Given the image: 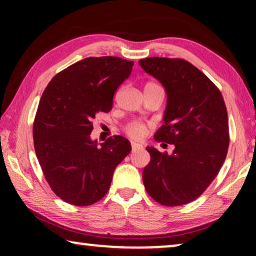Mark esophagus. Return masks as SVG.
Segmentation results:
<instances>
[{
  "label": "esophagus",
  "mask_w": 256,
  "mask_h": 256,
  "mask_svg": "<svg viewBox=\"0 0 256 256\" xmlns=\"http://www.w3.org/2000/svg\"><path fill=\"white\" fill-rule=\"evenodd\" d=\"M143 146L141 144V143H135V142H132V152H136V150H140L142 149Z\"/></svg>",
  "instance_id": "1"
}]
</instances>
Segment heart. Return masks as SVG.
<instances>
[{
    "label": "heart",
    "instance_id": "obj_1",
    "mask_svg": "<svg viewBox=\"0 0 256 256\" xmlns=\"http://www.w3.org/2000/svg\"><path fill=\"white\" fill-rule=\"evenodd\" d=\"M149 85H158V84L155 82H146V86H149ZM146 124H143L142 122L140 121H132L127 126V127H126V132H127L130 138H136V140L142 138L146 134Z\"/></svg>",
    "mask_w": 256,
    "mask_h": 256
}]
</instances>
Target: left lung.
Returning a JSON list of instances; mask_svg holds the SVG:
<instances>
[{
	"instance_id": "1",
	"label": "left lung",
	"mask_w": 256,
	"mask_h": 256,
	"mask_svg": "<svg viewBox=\"0 0 256 256\" xmlns=\"http://www.w3.org/2000/svg\"><path fill=\"white\" fill-rule=\"evenodd\" d=\"M138 62L166 90L163 124L155 140L174 146L170 155L146 146L150 162L143 169V184L160 205L188 204L208 188L226 158L225 101L218 87L184 59L150 57Z\"/></svg>"
}]
</instances>
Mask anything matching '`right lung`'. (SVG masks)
Segmentation results:
<instances>
[{
	"label": "right lung",
	"mask_w": 256,
	"mask_h": 256,
	"mask_svg": "<svg viewBox=\"0 0 256 256\" xmlns=\"http://www.w3.org/2000/svg\"><path fill=\"white\" fill-rule=\"evenodd\" d=\"M132 65L110 56L85 58L56 74L40 98L34 152L51 190L68 204L88 206L104 198L115 168L130 152V142L120 135L101 144L90 135L93 118L112 110Z\"/></svg>",
	"instance_id": "right-lung-1"
}]
</instances>
